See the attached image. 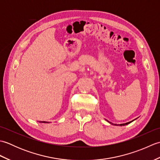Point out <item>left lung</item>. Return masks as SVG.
<instances>
[{"instance_id": "left-lung-1", "label": "left lung", "mask_w": 160, "mask_h": 160, "mask_svg": "<svg viewBox=\"0 0 160 160\" xmlns=\"http://www.w3.org/2000/svg\"><path fill=\"white\" fill-rule=\"evenodd\" d=\"M107 122H108V120H107ZM132 121H134V120H132V121H131V122H127V123H124V124H113V123H111V122H109L110 124H114V125H116V126H125V125H127V124H130L131 122H132Z\"/></svg>"}]
</instances>
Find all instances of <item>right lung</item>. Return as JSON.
<instances>
[{"label":"right lung","instance_id":"right-lung-1","mask_svg":"<svg viewBox=\"0 0 160 160\" xmlns=\"http://www.w3.org/2000/svg\"><path fill=\"white\" fill-rule=\"evenodd\" d=\"M39 122H42V123H49V122H45V121H39Z\"/></svg>","mask_w":160,"mask_h":160}]
</instances>
